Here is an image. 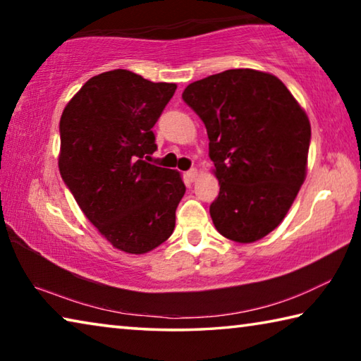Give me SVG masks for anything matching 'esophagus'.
Masks as SVG:
<instances>
[{
  "mask_svg": "<svg viewBox=\"0 0 361 361\" xmlns=\"http://www.w3.org/2000/svg\"><path fill=\"white\" fill-rule=\"evenodd\" d=\"M186 175H188L189 180L194 181L195 178H197V169H189L188 172H186Z\"/></svg>",
  "mask_w": 361,
  "mask_h": 361,
  "instance_id": "1",
  "label": "esophagus"
}]
</instances>
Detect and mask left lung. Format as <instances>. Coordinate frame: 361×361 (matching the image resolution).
<instances>
[{"mask_svg":"<svg viewBox=\"0 0 361 361\" xmlns=\"http://www.w3.org/2000/svg\"><path fill=\"white\" fill-rule=\"evenodd\" d=\"M183 100L205 124L219 194L210 205L226 239L259 240L282 223L305 178L307 114L279 78L242 68L189 84Z\"/></svg>","mask_w":361,"mask_h":361,"instance_id":"obj_1","label":"left lung"}]
</instances>
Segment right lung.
<instances>
[{
  "label": "right lung",
  "instance_id": "obj_1",
  "mask_svg": "<svg viewBox=\"0 0 361 361\" xmlns=\"http://www.w3.org/2000/svg\"><path fill=\"white\" fill-rule=\"evenodd\" d=\"M176 84L127 70L90 78L60 118L59 169L90 223L113 247L142 255L172 235L186 186L175 170L146 162L152 127Z\"/></svg>",
  "mask_w": 361,
  "mask_h": 361
}]
</instances>
